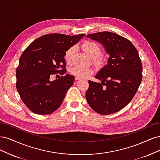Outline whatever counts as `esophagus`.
Listing matches in <instances>:
<instances>
[{
    "label": "esophagus",
    "mask_w": 160,
    "mask_h": 160,
    "mask_svg": "<svg viewBox=\"0 0 160 160\" xmlns=\"http://www.w3.org/2000/svg\"><path fill=\"white\" fill-rule=\"evenodd\" d=\"M80 78H78V77H75V80H80Z\"/></svg>",
    "instance_id": "esophagus-1"
}]
</instances>
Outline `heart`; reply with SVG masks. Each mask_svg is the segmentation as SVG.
<instances>
[{"label":"heart","instance_id":"1","mask_svg":"<svg viewBox=\"0 0 160 160\" xmlns=\"http://www.w3.org/2000/svg\"><path fill=\"white\" fill-rule=\"evenodd\" d=\"M82 48L84 52L92 59V62L96 66H101L103 63L102 58L100 56L102 52L100 46L94 41L87 40L82 45ZM76 51L74 46H72L66 50L65 52L64 58L68 63H70L72 61L74 55ZM70 72L80 78H86L93 74V70L89 67H84L76 66L72 67L70 70Z\"/></svg>","mask_w":160,"mask_h":160}]
</instances>
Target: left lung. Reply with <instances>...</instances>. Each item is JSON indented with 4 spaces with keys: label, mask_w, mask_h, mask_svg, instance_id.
<instances>
[{
    "label": "left lung",
    "mask_w": 160,
    "mask_h": 160,
    "mask_svg": "<svg viewBox=\"0 0 160 160\" xmlns=\"http://www.w3.org/2000/svg\"><path fill=\"white\" fill-rule=\"evenodd\" d=\"M87 37L102 44L110 57L95 76L101 83L88 81L86 99L98 114H114L126 106L137 92L142 79L141 60L133 44L120 35L100 32Z\"/></svg>",
    "instance_id": "1"
}]
</instances>
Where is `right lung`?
<instances>
[{"instance_id": "1", "label": "right lung", "mask_w": 160, "mask_h": 160, "mask_svg": "<svg viewBox=\"0 0 160 160\" xmlns=\"http://www.w3.org/2000/svg\"><path fill=\"white\" fill-rule=\"evenodd\" d=\"M84 34H49L34 40L24 50L17 68L16 86L22 101L35 114H49L62 102L74 76L66 74L50 81L51 74L66 72L64 55Z\"/></svg>"}]
</instances>
